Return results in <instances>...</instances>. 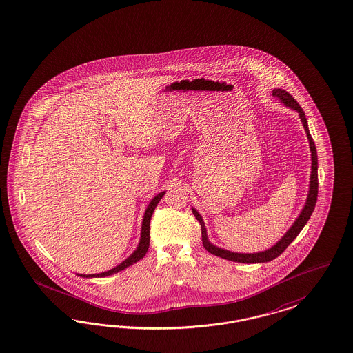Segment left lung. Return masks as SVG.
I'll return each instance as SVG.
<instances>
[{"mask_svg": "<svg viewBox=\"0 0 353 353\" xmlns=\"http://www.w3.org/2000/svg\"><path fill=\"white\" fill-rule=\"evenodd\" d=\"M272 97H278L284 105H287V107H290L292 110L299 112L301 122H303V125H304L305 133L307 135L309 146H310V152H312V174H310V183H309V193H307V198H306V203H305L303 211L300 212L299 218L294 220V223L292 224L291 228L280 239L279 241L275 243L274 246H271L268 250H265V252L250 253V254L233 253V252L221 249V248H218V246H215V245H212V243H210V241H208V237H207L205 221L202 219V216L199 215V212H198L195 208H192V210H193V214H194L195 219L198 220L199 224H201V230H202V243H203V246H205V249H206L207 252L211 253V254H214V256H220V258L228 259V261H233V262H240V263H261V262H270V261L275 259L276 256H279L280 254L288 248V245L299 236V233L303 231L305 224L307 223V220L310 219V216H312V214H313V211H314V207H316V196H318V158H316V150L314 141H313L312 135L309 133V128H307V121H306V117H305L304 110L299 105V103L296 101V99L292 97L291 94H288L285 90L275 88V90L272 91Z\"/></svg>", "mask_w": 353, "mask_h": 353, "instance_id": "obj_1", "label": "left lung"}]
</instances>
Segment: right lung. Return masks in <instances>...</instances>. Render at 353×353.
Listing matches in <instances>:
<instances>
[{
  "instance_id": "right-lung-1",
  "label": "right lung",
  "mask_w": 353,
  "mask_h": 353,
  "mask_svg": "<svg viewBox=\"0 0 353 353\" xmlns=\"http://www.w3.org/2000/svg\"><path fill=\"white\" fill-rule=\"evenodd\" d=\"M164 194H165V192H161L158 195H155L151 199L150 205L147 206L146 211H145V216H143V221H142L141 240H139L137 249L134 250V253H132V256H128L119 266L110 268V271H105V272H101V274H92V275H82V274H78V275L82 276V278H104V276H110L112 274H116L119 271H122V270L132 266L133 263L138 262L139 259H142L143 256H146L148 246H150V220H151V216H152V212H154L155 207L158 206L159 201L163 198Z\"/></svg>"
}]
</instances>
